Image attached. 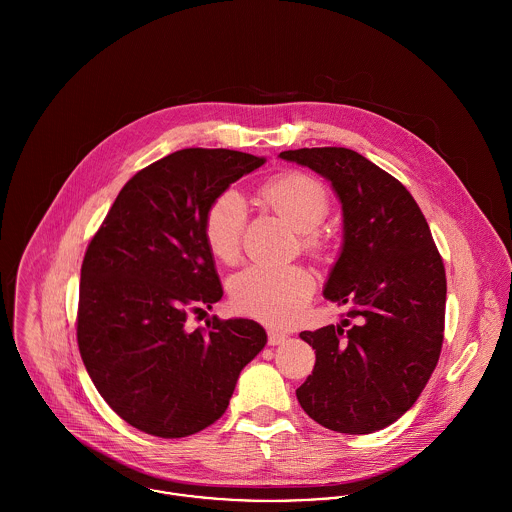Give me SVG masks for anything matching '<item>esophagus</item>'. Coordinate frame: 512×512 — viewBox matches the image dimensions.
Instances as JSON below:
<instances>
[{"label": "esophagus", "instance_id": "obj_1", "mask_svg": "<svg viewBox=\"0 0 512 512\" xmlns=\"http://www.w3.org/2000/svg\"><path fill=\"white\" fill-rule=\"evenodd\" d=\"M286 339H288V335L286 333H282V331H278V329H268V345H282V343H286Z\"/></svg>", "mask_w": 512, "mask_h": 512}]
</instances>
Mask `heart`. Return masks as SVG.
<instances>
[{
  "instance_id": "obj_1",
  "label": "heart",
  "mask_w": 512,
  "mask_h": 512,
  "mask_svg": "<svg viewBox=\"0 0 512 512\" xmlns=\"http://www.w3.org/2000/svg\"><path fill=\"white\" fill-rule=\"evenodd\" d=\"M258 195L268 209L292 224L305 252L321 256L327 250L329 238L319 224L329 215L331 199L321 181L290 171L264 181ZM244 226L246 205L242 197L236 191H222L203 220L205 244L219 262L238 260ZM315 286V276L303 266L254 264L232 278L230 297L234 307L246 315L272 325H290L309 303Z\"/></svg>"
}]
</instances>
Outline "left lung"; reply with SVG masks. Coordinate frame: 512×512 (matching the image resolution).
I'll use <instances>...</instances> for the list:
<instances>
[{
  "mask_svg": "<svg viewBox=\"0 0 512 512\" xmlns=\"http://www.w3.org/2000/svg\"><path fill=\"white\" fill-rule=\"evenodd\" d=\"M333 183L345 217L343 252L325 295L347 305L343 325L303 331L315 366L295 396L339 434H372L408 412L438 365L445 268L410 191L347 147L280 153Z\"/></svg>",
  "mask_w": 512,
  "mask_h": 512,
  "instance_id": "obj_1",
  "label": "left lung"
}]
</instances>
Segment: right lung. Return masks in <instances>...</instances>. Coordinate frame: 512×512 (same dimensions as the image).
<instances>
[{"mask_svg":"<svg viewBox=\"0 0 512 512\" xmlns=\"http://www.w3.org/2000/svg\"><path fill=\"white\" fill-rule=\"evenodd\" d=\"M264 157L189 147L138 171L88 242L76 341L108 406L157 438H185L224 414L238 374L266 345L250 319L189 329L222 297L203 220Z\"/></svg>","mask_w":512,"mask_h":512,"instance_id":"obj_1","label":"right lung"}]
</instances>
